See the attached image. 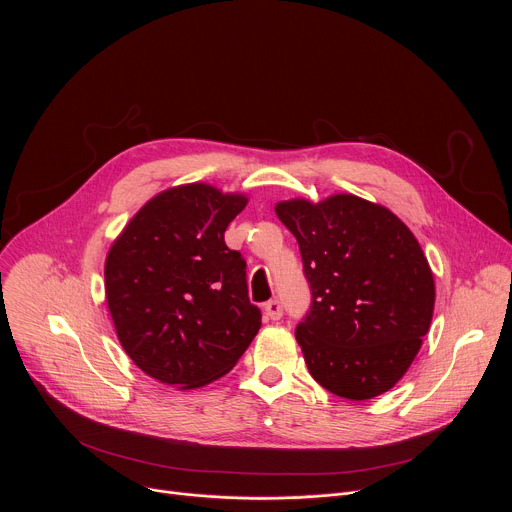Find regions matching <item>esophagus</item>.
<instances>
[{"label": "esophagus", "instance_id": "1", "mask_svg": "<svg viewBox=\"0 0 512 512\" xmlns=\"http://www.w3.org/2000/svg\"><path fill=\"white\" fill-rule=\"evenodd\" d=\"M263 310H265V316H267L269 320H279V318L283 316V306H281V302H279V300H271V302H267Z\"/></svg>", "mask_w": 512, "mask_h": 512}]
</instances>
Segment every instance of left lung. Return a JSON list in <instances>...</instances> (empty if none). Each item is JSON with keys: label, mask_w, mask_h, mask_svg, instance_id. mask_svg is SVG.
Returning <instances> with one entry per match:
<instances>
[{"label": "left lung", "mask_w": 512, "mask_h": 512, "mask_svg": "<svg viewBox=\"0 0 512 512\" xmlns=\"http://www.w3.org/2000/svg\"><path fill=\"white\" fill-rule=\"evenodd\" d=\"M312 304L296 328L310 375L330 393L373 399L407 373L427 334L435 285L413 233L385 206L352 194L283 200Z\"/></svg>", "instance_id": "obj_1"}]
</instances>
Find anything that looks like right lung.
I'll use <instances>...</instances> for the list:
<instances>
[{"instance_id": "1", "label": "right lung", "mask_w": 512, "mask_h": 512, "mask_svg": "<svg viewBox=\"0 0 512 512\" xmlns=\"http://www.w3.org/2000/svg\"><path fill=\"white\" fill-rule=\"evenodd\" d=\"M243 194L186 184L154 196L105 261L117 338L160 383L196 389L227 375L261 328L247 263L225 243Z\"/></svg>"}]
</instances>
